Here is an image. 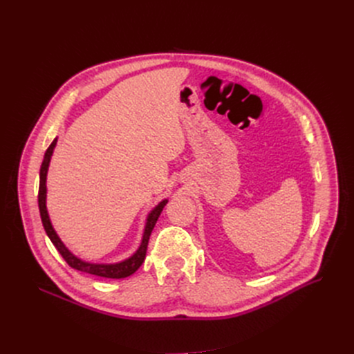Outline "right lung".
<instances>
[{
  "label": "right lung",
  "mask_w": 354,
  "mask_h": 354,
  "mask_svg": "<svg viewBox=\"0 0 354 354\" xmlns=\"http://www.w3.org/2000/svg\"><path fill=\"white\" fill-rule=\"evenodd\" d=\"M57 143V139H54L51 142V145L48 146V149L46 151L44 155V160L41 163L40 167V187H39V208H40V216H41V222L43 227L46 230V234L48 235L50 241L53 243V245L57 248V251L60 252V255L64 258V261L74 270L82 271V272H87L91 275H97V277H104V278H126L129 275H132L135 271H138V268L142 266V263L145 261L146 257V250H147V243H149V236L152 234V230L156 224V221L162 212V209L165 208V205L167 203V199L162 201L159 205L149 214L147 221H146V227H145V232H143V238H142V244L139 247V250L127 259L118 264H91V263H86L82 261L80 258H77L76 255H73L60 241V238L55 234V231L53 230V225L48 218V212L46 208V194H47V188H46V178H47V169L50 165V159L54 151V146Z\"/></svg>",
  "instance_id": "obj_1"
}]
</instances>
